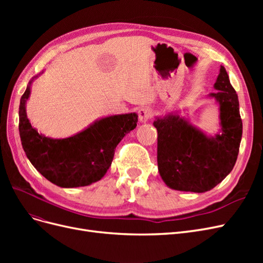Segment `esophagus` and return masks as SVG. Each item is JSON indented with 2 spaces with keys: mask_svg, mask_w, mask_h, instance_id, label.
Here are the masks:
<instances>
[{
  "mask_svg": "<svg viewBox=\"0 0 263 263\" xmlns=\"http://www.w3.org/2000/svg\"><path fill=\"white\" fill-rule=\"evenodd\" d=\"M138 116H139V122L140 123H147L149 119L153 117V110H151L148 107H142V108L139 109Z\"/></svg>",
  "mask_w": 263,
  "mask_h": 263,
  "instance_id": "1",
  "label": "esophagus"
}]
</instances>
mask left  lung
I'll return each mask as SVG.
<instances>
[{
	"label": "left lung",
	"instance_id": "left-lung-1",
	"mask_svg": "<svg viewBox=\"0 0 263 263\" xmlns=\"http://www.w3.org/2000/svg\"><path fill=\"white\" fill-rule=\"evenodd\" d=\"M211 93L219 106V133L211 136L179 114L157 116L158 170L172 190L203 193L216 186L233 170L242 136L239 101L220 66Z\"/></svg>",
	"mask_w": 263,
	"mask_h": 263
}]
</instances>
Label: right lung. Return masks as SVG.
<instances>
[{
	"label": "right lung",
	"instance_id": "1",
	"mask_svg": "<svg viewBox=\"0 0 263 263\" xmlns=\"http://www.w3.org/2000/svg\"><path fill=\"white\" fill-rule=\"evenodd\" d=\"M39 76L29 81L20 103L18 129L28 160L47 180L60 187L86 186L101 180L112 164L119 141L136 128L138 115L102 117L71 137H46L31 126L26 114L30 86Z\"/></svg>",
	"mask_w": 263,
	"mask_h": 263
}]
</instances>
